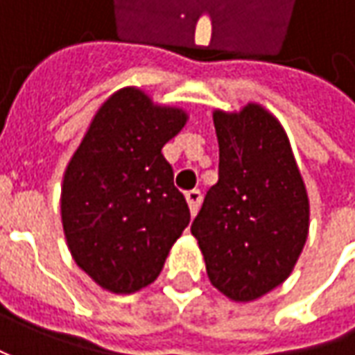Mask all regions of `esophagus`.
<instances>
[{"label":"esophagus","mask_w":355,"mask_h":355,"mask_svg":"<svg viewBox=\"0 0 355 355\" xmlns=\"http://www.w3.org/2000/svg\"><path fill=\"white\" fill-rule=\"evenodd\" d=\"M185 199H187V205H189V211H191V215H196V213L199 211L201 199H203L201 191H199V189H191V191H187V193H185Z\"/></svg>","instance_id":"esophagus-1"}]
</instances>
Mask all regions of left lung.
<instances>
[{
    "instance_id": "obj_1",
    "label": "left lung",
    "mask_w": 355,
    "mask_h": 355,
    "mask_svg": "<svg viewBox=\"0 0 355 355\" xmlns=\"http://www.w3.org/2000/svg\"><path fill=\"white\" fill-rule=\"evenodd\" d=\"M219 182L203 199L191 233L215 288L249 302L279 286L308 235V196L291 144L265 108L215 112Z\"/></svg>"
}]
</instances>
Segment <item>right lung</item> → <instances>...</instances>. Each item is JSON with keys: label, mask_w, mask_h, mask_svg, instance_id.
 <instances>
[{"label": "right lung", "mask_w": 355, "mask_h": 355, "mask_svg": "<svg viewBox=\"0 0 355 355\" xmlns=\"http://www.w3.org/2000/svg\"><path fill=\"white\" fill-rule=\"evenodd\" d=\"M178 108L136 89L101 106L64 171L62 229L76 265L103 288L130 294L154 282L189 225L164 144L184 128Z\"/></svg>", "instance_id": "add662e5"}]
</instances>
